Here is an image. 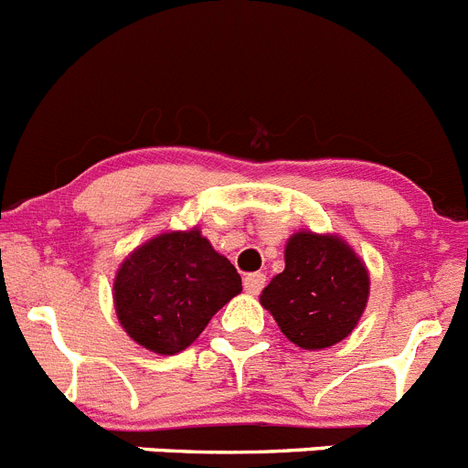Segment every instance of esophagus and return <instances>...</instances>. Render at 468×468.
<instances>
[{
    "instance_id": "esophagus-1",
    "label": "esophagus",
    "mask_w": 468,
    "mask_h": 468,
    "mask_svg": "<svg viewBox=\"0 0 468 468\" xmlns=\"http://www.w3.org/2000/svg\"><path fill=\"white\" fill-rule=\"evenodd\" d=\"M264 283H267V276H264L262 271H253V274L243 276V288H246V292H250V295H258L264 288Z\"/></svg>"
}]
</instances>
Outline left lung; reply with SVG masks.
Listing matches in <instances>:
<instances>
[{
  "mask_svg": "<svg viewBox=\"0 0 468 468\" xmlns=\"http://www.w3.org/2000/svg\"><path fill=\"white\" fill-rule=\"evenodd\" d=\"M367 291L366 264L345 241L300 231L285 246V270L260 302L288 340L302 349H325L356 328Z\"/></svg>",
  "mask_w": 468,
  "mask_h": 468,
  "instance_id": "1",
  "label": "left lung"
}]
</instances>
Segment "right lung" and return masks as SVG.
<instances>
[{"label":"right lung","mask_w":468,"mask_h":468,"mask_svg":"<svg viewBox=\"0 0 468 468\" xmlns=\"http://www.w3.org/2000/svg\"><path fill=\"white\" fill-rule=\"evenodd\" d=\"M241 292L234 264L201 231H171L128 255L114 281L123 330L144 349L177 354L197 340L213 314Z\"/></svg>","instance_id":"add662e5"}]
</instances>
